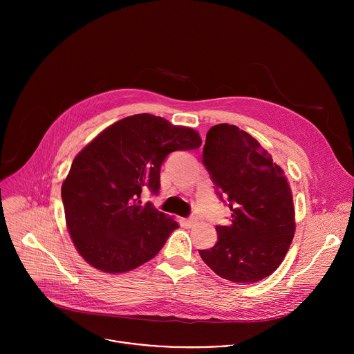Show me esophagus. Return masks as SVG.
Returning a JSON list of instances; mask_svg holds the SVG:
<instances>
[{
	"label": "esophagus",
	"instance_id": "1",
	"mask_svg": "<svg viewBox=\"0 0 354 354\" xmlns=\"http://www.w3.org/2000/svg\"><path fill=\"white\" fill-rule=\"evenodd\" d=\"M197 223V220L194 217H190V218H183L182 220V224L186 227V228H192L194 224Z\"/></svg>",
	"mask_w": 354,
	"mask_h": 354
}]
</instances>
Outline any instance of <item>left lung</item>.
<instances>
[{
    "label": "left lung",
    "mask_w": 354,
    "mask_h": 354,
    "mask_svg": "<svg viewBox=\"0 0 354 354\" xmlns=\"http://www.w3.org/2000/svg\"><path fill=\"white\" fill-rule=\"evenodd\" d=\"M203 164L232 214L231 225L216 227L217 243L198 250L201 259L234 283L270 276L295 231L292 194L283 169L257 138L227 123L207 131Z\"/></svg>",
    "instance_id": "left-lung-1"
}]
</instances>
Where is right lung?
<instances>
[{"instance_id":"obj_1","label":"right lung","mask_w":354,"mask_h":354,"mask_svg":"<svg viewBox=\"0 0 354 354\" xmlns=\"http://www.w3.org/2000/svg\"><path fill=\"white\" fill-rule=\"evenodd\" d=\"M197 131L149 113L124 118L97 134L74 158L62 186L66 223L78 254L95 269L123 273L153 259L178 223L142 189L160 190L172 151L198 148Z\"/></svg>"}]
</instances>
